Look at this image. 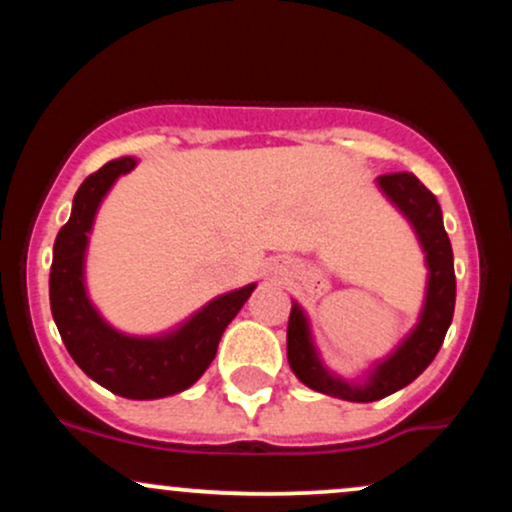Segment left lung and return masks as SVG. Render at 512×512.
Segmentation results:
<instances>
[{"label": "left lung", "mask_w": 512, "mask_h": 512, "mask_svg": "<svg viewBox=\"0 0 512 512\" xmlns=\"http://www.w3.org/2000/svg\"><path fill=\"white\" fill-rule=\"evenodd\" d=\"M375 185L404 216L424 252L426 291L414 327L399 339L395 349H390V354L375 358L356 380L327 368L310 330V317L298 301L291 305L286 330V354L296 378L310 390L346 402H375L414 383L436 358L455 313V264L438 199L411 173L380 175Z\"/></svg>", "instance_id": "8db88e82"}]
</instances>
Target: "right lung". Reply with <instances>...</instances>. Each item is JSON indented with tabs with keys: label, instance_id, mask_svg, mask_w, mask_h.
Instances as JSON below:
<instances>
[{
	"label": "right lung",
	"instance_id": "add662e5",
	"mask_svg": "<svg viewBox=\"0 0 512 512\" xmlns=\"http://www.w3.org/2000/svg\"><path fill=\"white\" fill-rule=\"evenodd\" d=\"M137 163L134 156L108 161L76 190L72 216L57 233L52 250L50 308L69 356L88 378L120 397L161 399L178 395L202 378L214 361L221 334L257 284L211 298L158 334H127L105 320L88 296V240L103 199Z\"/></svg>",
	"mask_w": 512,
	"mask_h": 512
}]
</instances>
